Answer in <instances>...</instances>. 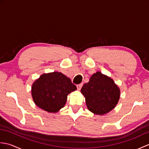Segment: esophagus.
Here are the masks:
<instances>
[{
    "mask_svg": "<svg viewBox=\"0 0 149 149\" xmlns=\"http://www.w3.org/2000/svg\"><path fill=\"white\" fill-rule=\"evenodd\" d=\"M82 86H83V84H77V89L79 90H81V88H82Z\"/></svg>",
    "mask_w": 149,
    "mask_h": 149,
    "instance_id": "1",
    "label": "esophagus"
}]
</instances>
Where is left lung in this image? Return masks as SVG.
<instances>
[{
  "mask_svg": "<svg viewBox=\"0 0 149 149\" xmlns=\"http://www.w3.org/2000/svg\"><path fill=\"white\" fill-rule=\"evenodd\" d=\"M88 109L97 115L112 110L118 102L120 90L111 79L100 72L94 74L81 90Z\"/></svg>",
  "mask_w": 149,
  "mask_h": 149,
  "instance_id": "8db88e82",
  "label": "left lung"
}]
</instances>
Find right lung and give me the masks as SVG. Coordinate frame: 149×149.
<instances>
[{
  "label": "right lung",
  "mask_w": 149,
  "mask_h": 149,
  "mask_svg": "<svg viewBox=\"0 0 149 149\" xmlns=\"http://www.w3.org/2000/svg\"><path fill=\"white\" fill-rule=\"evenodd\" d=\"M77 90L69 78L61 72L43 74L33 84L34 102L41 109L56 113L65 105L68 93Z\"/></svg>",
  "instance_id": "right-lung-1"
}]
</instances>
